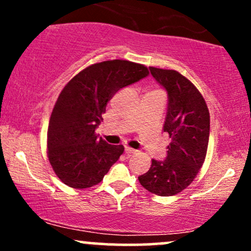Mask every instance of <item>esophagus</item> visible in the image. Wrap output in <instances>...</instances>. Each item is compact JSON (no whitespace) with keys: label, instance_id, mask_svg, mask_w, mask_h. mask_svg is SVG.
Instances as JSON below:
<instances>
[{"label":"esophagus","instance_id":"obj_1","mask_svg":"<svg viewBox=\"0 0 251 251\" xmlns=\"http://www.w3.org/2000/svg\"><path fill=\"white\" fill-rule=\"evenodd\" d=\"M135 152H137V151H135V150H133V149H129V148H126V149H125V153L127 154L128 157H129V155L134 154Z\"/></svg>","mask_w":251,"mask_h":251}]
</instances>
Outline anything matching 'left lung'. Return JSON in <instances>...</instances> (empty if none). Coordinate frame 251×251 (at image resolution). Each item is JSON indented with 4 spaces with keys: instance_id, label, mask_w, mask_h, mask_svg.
<instances>
[{
    "instance_id": "1",
    "label": "left lung",
    "mask_w": 251,
    "mask_h": 251,
    "mask_svg": "<svg viewBox=\"0 0 251 251\" xmlns=\"http://www.w3.org/2000/svg\"><path fill=\"white\" fill-rule=\"evenodd\" d=\"M153 79L168 93L164 132L171 143L164 160L152 159L151 168L138 177L148 191L174 196L195 179L205 159L210 114L205 100L185 76L171 70L150 67Z\"/></svg>"
}]
</instances>
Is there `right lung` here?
<instances>
[{"label":"right lung","mask_w":251,"mask_h":251,"mask_svg":"<svg viewBox=\"0 0 251 251\" xmlns=\"http://www.w3.org/2000/svg\"><path fill=\"white\" fill-rule=\"evenodd\" d=\"M149 75L145 66L126 60L94 63L60 93L47 134L50 163L66 185L86 189L100 183L124 152L96 134L106 105L118 91Z\"/></svg>","instance_id":"obj_1"}]
</instances>
